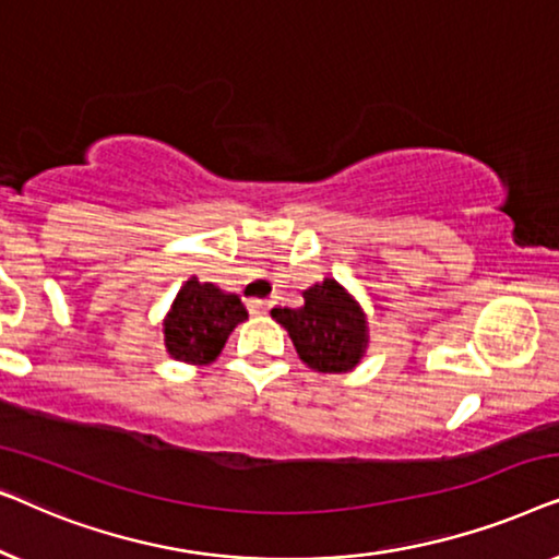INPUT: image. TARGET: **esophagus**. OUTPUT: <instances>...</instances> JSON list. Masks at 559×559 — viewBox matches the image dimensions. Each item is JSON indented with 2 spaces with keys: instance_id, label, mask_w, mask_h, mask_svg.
<instances>
[{
  "instance_id": "obj_1",
  "label": "esophagus",
  "mask_w": 559,
  "mask_h": 559,
  "mask_svg": "<svg viewBox=\"0 0 559 559\" xmlns=\"http://www.w3.org/2000/svg\"><path fill=\"white\" fill-rule=\"evenodd\" d=\"M270 300H249V310L254 312V316H262V312L270 310Z\"/></svg>"
}]
</instances>
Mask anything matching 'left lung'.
I'll use <instances>...</instances> for the list:
<instances>
[{
  "label": "left lung",
  "mask_w": 559,
  "mask_h": 559,
  "mask_svg": "<svg viewBox=\"0 0 559 559\" xmlns=\"http://www.w3.org/2000/svg\"><path fill=\"white\" fill-rule=\"evenodd\" d=\"M302 297V308L272 310V318L287 328L297 354L310 369L323 373L354 369L369 341L364 310L335 280L312 285Z\"/></svg>",
  "instance_id": "left-lung-1"
}]
</instances>
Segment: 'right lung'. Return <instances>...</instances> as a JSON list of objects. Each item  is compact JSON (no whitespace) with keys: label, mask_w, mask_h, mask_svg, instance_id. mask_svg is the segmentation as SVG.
<instances>
[{"label":"right lung","mask_w":559,"mask_h":559,"mask_svg":"<svg viewBox=\"0 0 559 559\" xmlns=\"http://www.w3.org/2000/svg\"><path fill=\"white\" fill-rule=\"evenodd\" d=\"M241 320H247V308L239 297L193 277L175 297L165 320V346L178 361L209 364Z\"/></svg>","instance_id":"1"}]
</instances>
